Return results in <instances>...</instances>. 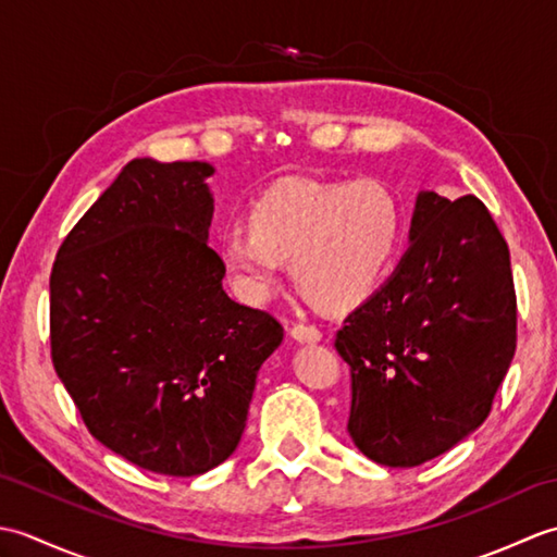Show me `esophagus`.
I'll return each instance as SVG.
<instances>
[{
    "mask_svg": "<svg viewBox=\"0 0 557 557\" xmlns=\"http://www.w3.org/2000/svg\"><path fill=\"white\" fill-rule=\"evenodd\" d=\"M289 335L301 342V345H315V342H321V330L313 327V325H292L289 327Z\"/></svg>",
    "mask_w": 557,
    "mask_h": 557,
    "instance_id": "34e87169",
    "label": "esophagus"
}]
</instances>
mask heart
<instances>
[{"instance_id":"heart-1","label":"heart","mask_w":557,"mask_h":557,"mask_svg":"<svg viewBox=\"0 0 557 557\" xmlns=\"http://www.w3.org/2000/svg\"><path fill=\"white\" fill-rule=\"evenodd\" d=\"M224 230L215 253L246 304L275 297L289 260L297 285L325 309H351L381 285L401 234V206L377 180L325 184L282 180Z\"/></svg>"}]
</instances>
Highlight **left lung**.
I'll return each mask as SVG.
<instances>
[{
	"mask_svg": "<svg viewBox=\"0 0 557 557\" xmlns=\"http://www.w3.org/2000/svg\"><path fill=\"white\" fill-rule=\"evenodd\" d=\"M510 251L476 196L419 191L409 248L335 347L351 369L347 431L383 467H419L486 421L510 369Z\"/></svg>",
	"mask_w": 557,
	"mask_h": 557,
	"instance_id": "1",
	"label": "left lung"
}]
</instances>
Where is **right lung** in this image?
<instances>
[{"label":"right lung","instance_id":"add662e5","mask_svg":"<svg viewBox=\"0 0 557 557\" xmlns=\"http://www.w3.org/2000/svg\"><path fill=\"white\" fill-rule=\"evenodd\" d=\"M208 162L136 158L69 232L50 277L52 363L96 441L198 476L242 441L285 330L236 304L208 246Z\"/></svg>","mask_w":557,"mask_h":557}]
</instances>
